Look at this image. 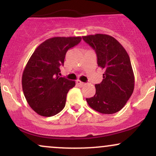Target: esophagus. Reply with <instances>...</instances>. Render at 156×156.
Instances as JSON below:
<instances>
[{"label": "esophagus", "mask_w": 156, "mask_h": 156, "mask_svg": "<svg viewBox=\"0 0 156 156\" xmlns=\"http://www.w3.org/2000/svg\"><path fill=\"white\" fill-rule=\"evenodd\" d=\"M76 83L78 84V85L79 86V87H83V86L85 85V83H83V82L80 81V80H77V81H76Z\"/></svg>", "instance_id": "34e87169"}]
</instances>
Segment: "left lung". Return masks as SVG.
Wrapping results in <instances>:
<instances>
[{"instance_id":"left-lung-1","label":"left lung","mask_w":156,"mask_h":156,"mask_svg":"<svg viewBox=\"0 0 156 156\" xmlns=\"http://www.w3.org/2000/svg\"><path fill=\"white\" fill-rule=\"evenodd\" d=\"M82 38L94 50L98 66L104 70L102 82L95 84V94L86 100L97 112L114 114L125 106L133 92L134 75L129 55L109 35L97 34Z\"/></svg>"}]
</instances>
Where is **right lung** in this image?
Instances as JSON below:
<instances>
[{"label":"right lung","instance_id":"add662e5","mask_svg":"<svg viewBox=\"0 0 156 156\" xmlns=\"http://www.w3.org/2000/svg\"><path fill=\"white\" fill-rule=\"evenodd\" d=\"M80 41V37L48 39L28 60L23 73V91L28 105L39 115L52 117L65 106L67 93L76 83L59 76L60 67L68 50Z\"/></svg>","mask_w":156,"mask_h":156}]
</instances>
